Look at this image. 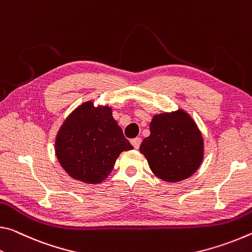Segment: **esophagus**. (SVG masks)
I'll use <instances>...</instances> for the list:
<instances>
[{"mask_svg":"<svg viewBox=\"0 0 252 252\" xmlns=\"http://www.w3.org/2000/svg\"><path fill=\"white\" fill-rule=\"evenodd\" d=\"M130 143H131V145H133L136 150H137V148L139 147V145H141V143H142V139L139 138V137H136V138H133L130 141Z\"/></svg>","mask_w":252,"mask_h":252,"instance_id":"1","label":"esophagus"}]
</instances>
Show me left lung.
<instances>
[{
  "label": "left lung",
  "instance_id": "left-lung-1",
  "mask_svg": "<svg viewBox=\"0 0 252 252\" xmlns=\"http://www.w3.org/2000/svg\"><path fill=\"white\" fill-rule=\"evenodd\" d=\"M150 130L139 151L158 179L180 182L194 174L203 160L204 143L199 127L187 111L154 115Z\"/></svg>",
  "mask_w": 252,
  "mask_h": 252
}]
</instances>
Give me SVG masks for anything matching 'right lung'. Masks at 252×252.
<instances>
[{
  "mask_svg": "<svg viewBox=\"0 0 252 252\" xmlns=\"http://www.w3.org/2000/svg\"><path fill=\"white\" fill-rule=\"evenodd\" d=\"M57 158L69 176L82 183L107 179L124 151L133 150L113 117L109 106L86 101L65 118L58 130Z\"/></svg>",
  "mask_w": 252,
  "mask_h": 252,
  "instance_id": "add662e5",
  "label": "right lung"
}]
</instances>
